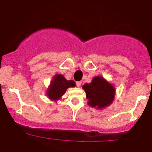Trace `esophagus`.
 Here are the masks:
<instances>
[{
  "label": "esophagus",
  "mask_w": 152,
  "mask_h": 152,
  "mask_svg": "<svg viewBox=\"0 0 152 152\" xmlns=\"http://www.w3.org/2000/svg\"><path fill=\"white\" fill-rule=\"evenodd\" d=\"M81 84H82V82H76V86H77L78 87H80Z\"/></svg>",
  "instance_id": "1"
}]
</instances>
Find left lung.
<instances>
[{
  "instance_id": "1",
  "label": "left lung",
  "mask_w": 152,
  "mask_h": 152,
  "mask_svg": "<svg viewBox=\"0 0 152 152\" xmlns=\"http://www.w3.org/2000/svg\"><path fill=\"white\" fill-rule=\"evenodd\" d=\"M82 88L86 93L89 106L102 110L113 102L115 96V88L104 77L96 76L90 83H85Z\"/></svg>"
}]
</instances>
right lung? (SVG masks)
<instances>
[{"mask_svg": "<svg viewBox=\"0 0 152 152\" xmlns=\"http://www.w3.org/2000/svg\"><path fill=\"white\" fill-rule=\"evenodd\" d=\"M76 83L73 80H67L62 74H56L50 81L47 89L46 96L50 100L57 102L65 94L67 89L74 87Z\"/></svg>", "mask_w": 152, "mask_h": 152, "instance_id": "obj_1", "label": "right lung"}]
</instances>
